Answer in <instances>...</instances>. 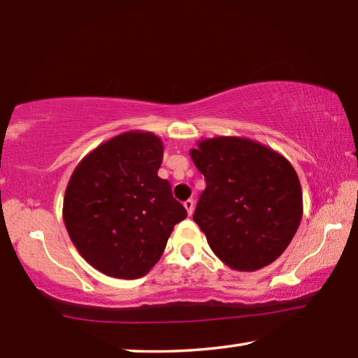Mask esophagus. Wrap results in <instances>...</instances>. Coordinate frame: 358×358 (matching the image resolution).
Listing matches in <instances>:
<instances>
[{
    "mask_svg": "<svg viewBox=\"0 0 358 358\" xmlns=\"http://www.w3.org/2000/svg\"><path fill=\"white\" fill-rule=\"evenodd\" d=\"M183 207L186 208V211H187V215H192V211H194V202L191 201V199H187V201H185L183 202Z\"/></svg>",
    "mask_w": 358,
    "mask_h": 358,
    "instance_id": "obj_1",
    "label": "esophagus"
}]
</instances>
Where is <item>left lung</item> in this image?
<instances>
[{
  "label": "left lung",
  "instance_id": "1",
  "mask_svg": "<svg viewBox=\"0 0 358 358\" xmlns=\"http://www.w3.org/2000/svg\"><path fill=\"white\" fill-rule=\"evenodd\" d=\"M189 155L207 181L192 217L211 251L238 271L275 262L303 215L292 164L270 147L237 136L203 138Z\"/></svg>",
  "mask_w": 358,
  "mask_h": 358
}]
</instances>
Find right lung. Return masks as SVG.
<instances>
[{"label":"right lung","instance_id":"obj_1","mask_svg":"<svg viewBox=\"0 0 358 358\" xmlns=\"http://www.w3.org/2000/svg\"><path fill=\"white\" fill-rule=\"evenodd\" d=\"M164 145L147 131H128L78 162L66 186L63 220L72 243L101 273L137 280L153 268L175 224L187 216L157 177Z\"/></svg>","mask_w":358,"mask_h":358}]
</instances>
